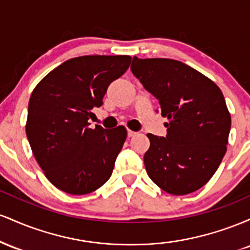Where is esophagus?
<instances>
[{
    "mask_svg": "<svg viewBox=\"0 0 250 250\" xmlns=\"http://www.w3.org/2000/svg\"><path fill=\"white\" fill-rule=\"evenodd\" d=\"M128 137H133V136H135V135H136L137 133H135V131H133V130H130V129H128Z\"/></svg>",
    "mask_w": 250,
    "mask_h": 250,
    "instance_id": "1",
    "label": "esophagus"
}]
</instances>
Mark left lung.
Returning a JSON list of instances; mask_svg holds the SVG:
<instances>
[{"mask_svg":"<svg viewBox=\"0 0 250 250\" xmlns=\"http://www.w3.org/2000/svg\"><path fill=\"white\" fill-rule=\"evenodd\" d=\"M130 68L168 119L166 137L147 134V174L169 194L193 193L211 179L227 151L231 119L222 91L175 60L134 56Z\"/></svg>","mask_w":250,"mask_h":250,"instance_id":"left-lung-1","label":"left lung"}]
</instances>
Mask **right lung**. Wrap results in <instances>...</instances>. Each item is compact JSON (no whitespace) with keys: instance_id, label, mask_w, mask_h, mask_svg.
I'll return each instance as SVG.
<instances>
[{"instance_id":"obj_1","label":"right lung","mask_w":250,"mask_h":250,"mask_svg":"<svg viewBox=\"0 0 250 250\" xmlns=\"http://www.w3.org/2000/svg\"><path fill=\"white\" fill-rule=\"evenodd\" d=\"M130 61L128 55L70 59L43 77L31 93L25 133L45 177L60 190L89 194L111 176L127 129L90 128L89 119Z\"/></svg>"}]
</instances>
